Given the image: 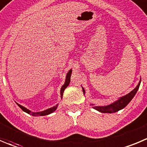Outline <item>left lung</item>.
<instances>
[{
	"instance_id": "left-lung-1",
	"label": "left lung",
	"mask_w": 147,
	"mask_h": 147,
	"mask_svg": "<svg viewBox=\"0 0 147 147\" xmlns=\"http://www.w3.org/2000/svg\"><path fill=\"white\" fill-rule=\"evenodd\" d=\"M140 83L141 81L139 82L137 86H136L134 90L131 91L130 93H128L126 95L123 96V97L118 99V100H117V101L115 102L112 103V104L107 106H94V107H93V108H94L95 110H98L99 112H101V113H115V112L119 111L121 109L124 108V107L131 102V100L134 98L136 93L137 92L138 89H139V86H140ZM82 89H83L84 94L85 91L84 89V88H82Z\"/></svg>"
}]
</instances>
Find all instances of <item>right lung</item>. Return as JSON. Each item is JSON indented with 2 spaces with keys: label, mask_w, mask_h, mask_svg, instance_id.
I'll use <instances>...</instances> for the list:
<instances>
[{
  "label": "right lung",
  "mask_w": 147,
  "mask_h": 147,
  "mask_svg": "<svg viewBox=\"0 0 147 147\" xmlns=\"http://www.w3.org/2000/svg\"><path fill=\"white\" fill-rule=\"evenodd\" d=\"M71 73H72V70L71 69L69 71H68V74H67L66 78H65V84H64L63 85L62 87H61V98H62L64 90H65V88H66L67 86H68V84H69V83H70V81H71V80H70V79H71ZM16 104L18 105V106H19V107H20V108L22 109V110H23V111L26 112V113H28V114L32 115V116H43V115H47L50 114V113H53V112L55 111V110H56L57 107H58V105H56L54 106V107H50V108L47 109V110H44V111L37 112V113H35V112H32V111H30V110H28V109H26V107H23V106H22V105H21L18 104V103H16Z\"/></svg>",
  "instance_id": "1"
}]
</instances>
